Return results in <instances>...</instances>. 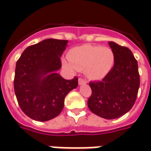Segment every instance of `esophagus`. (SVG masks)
Wrapping results in <instances>:
<instances>
[{
  "label": "esophagus",
  "instance_id": "34e87169",
  "mask_svg": "<svg viewBox=\"0 0 151 151\" xmlns=\"http://www.w3.org/2000/svg\"><path fill=\"white\" fill-rule=\"evenodd\" d=\"M87 83V81L84 78H79V84H84Z\"/></svg>",
  "mask_w": 151,
  "mask_h": 151
}]
</instances>
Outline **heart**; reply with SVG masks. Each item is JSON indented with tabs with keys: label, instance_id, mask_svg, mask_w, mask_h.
Returning a JSON list of instances; mask_svg holds the SVG:
<instances>
[{
	"label": "heart",
	"instance_id": "1",
	"mask_svg": "<svg viewBox=\"0 0 151 151\" xmlns=\"http://www.w3.org/2000/svg\"><path fill=\"white\" fill-rule=\"evenodd\" d=\"M68 62L64 61V67L70 70H84L88 77L101 80L107 75L115 62L114 53L110 48L91 45L76 47L67 54Z\"/></svg>",
	"mask_w": 151,
	"mask_h": 151
}]
</instances>
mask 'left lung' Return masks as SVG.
Wrapping results in <instances>:
<instances>
[{
  "mask_svg": "<svg viewBox=\"0 0 151 151\" xmlns=\"http://www.w3.org/2000/svg\"><path fill=\"white\" fill-rule=\"evenodd\" d=\"M109 45L115 56L114 66L101 81L89 83L92 94L88 106L95 115L112 119L124 115L133 106L140 76L137 62L129 48L112 41Z\"/></svg>",
  "mask_w": 151,
  "mask_h": 151,
  "instance_id": "left-lung-1",
  "label": "left lung"
}]
</instances>
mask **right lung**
Here are the masks:
<instances>
[{
    "label": "right lung",
    "instance_id": "1",
    "mask_svg": "<svg viewBox=\"0 0 151 151\" xmlns=\"http://www.w3.org/2000/svg\"><path fill=\"white\" fill-rule=\"evenodd\" d=\"M67 40L46 39L27 47L17 61L14 87L20 108L37 121L55 118L67 94L78 86V78L65 80L56 73Z\"/></svg>",
    "mask_w": 151,
    "mask_h": 151
}]
</instances>
